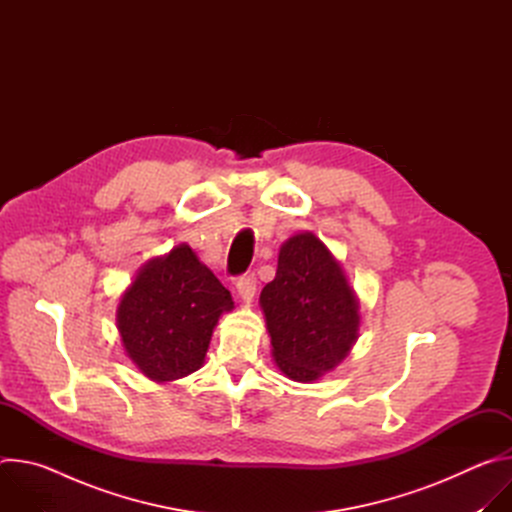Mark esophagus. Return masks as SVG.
Listing matches in <instances>:
<instances>
[{
    "mask_svg": "<svg viewBox=\"0 0 512 512\" xmlns=\"http://www.w3.org/2000/svg\"><path fill=\"white\" fill-rule=\"evenodd\" d=\"M237 291H239V296L243 298V302H251L253 296H255V291H257V277H255V273L241 275L237 279Z\"/></svg>",
    "mask_w": 512,
    "mask_h": 512,
    "instance_id": "obj_1",
    "label": "esophagus"
}]
</instances>
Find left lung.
I'll use <instances>...</instances> for the list:
<instances>
[{
  "label": "left lung",
  "mask_w": 512,
  "mask_h": 512,
  "mask_svg": "<svg viewBox=\"0 0 512 512\" xmlns=\"http://www.w3.org/2000/svg\"><path fill=\"white\" fill-rule=\"evenodd\" d=\"M279 371L312 383L332 371L358 338V300L340 263L312 233L279 249L277 273L259 298Z\"/></svg>",
  "instance_id": "1"
}]
</instances>
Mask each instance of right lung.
<instances>
[{
	"mask_svg": "<svg viewBox=\"0 0 512 512\" xmlns=\"http://www.w3.org/2000/svg\"><path fill=\"white\" fill-rule=\"evenodd\" d=\"M233 306L231 291L178 245L141 267L117 308V328L145 377L174 381L202 367L218 318Z\"/></svg>",
	"mask_w": 512,
	"mask_h": 512,
	"instance_id": "obj_1",
	"label": "right lung"
}]
</instances>
